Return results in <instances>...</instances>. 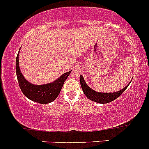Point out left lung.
<instances>
[{
	"label": "left lung",
	"mask_w": 149,
	"mask_h": 149,
	"mask_svg": "<svg viewBox=\"0 0 149 149\" xmlns=\"http://www.w3.org/2000/svg\"><path fill=\"white\" fill-rule=\"evenodd\" d=\"M131 81H132V80H131ZM130 82H129L125 87L123 88L121 90L118 91V92H96L95 90H94L92 88L89 87L87 84V83L85 82V81H84V79L82 77V75H80V84L84 94H85V96L89 99V100L100 104L109 103V102L116 100V98H118V97L126 90V88L128 87V86L130 84Z\"/></svg>",
	"instance_id": "8db88e82"
}]
</instances>
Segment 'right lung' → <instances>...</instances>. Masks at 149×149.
<instances>
[{
	"mask_svg": "<svg viewBox=\"0 0 149 149\" xmlns=\"http://www.w3.org/2000/svg\"><path fill=\"white\" fill-rule=\"evenodd\" d=\"M18 56L19 52L16 57L15 69L19 86L24 95L29 100L40 104H48L53 102L58 97L64 82L68 77L71 71L64 73L52 82L41 85L32 84L25 79L23 74L20 72Z\"/></svg>",
	"mask_w": 149,
	"mask_h": 149,
	"instance_id": "1",
	"label": "right lung"
}]
</instances>
